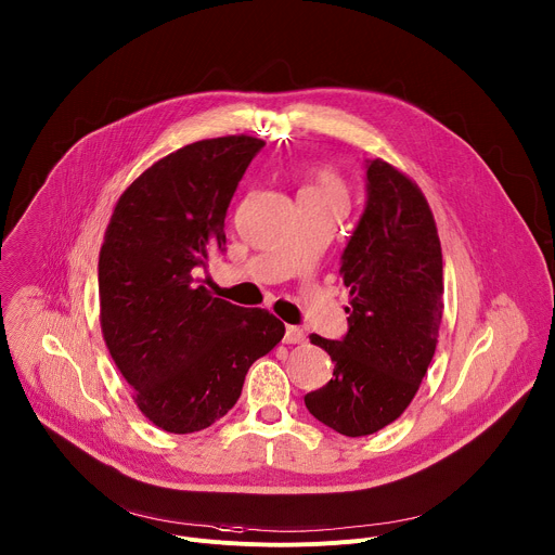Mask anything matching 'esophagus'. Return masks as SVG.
Returning <instances> with one entry per match:
<instances>
[{
	"mask_svg": "<svg viewBox=\"0 0 555 555\" xmlns=\"http://www.w3.org/2000/svg\"><path fill=\"white\" fill-rule=\"evenodd\" d=\"M283 340H285L287 345L304 343V340H306V332L300 330V327H296V325H287V327H285V336H283Z\"/></svg>",
	"mask_w": 555,
	"mask_h": 555,
	"instance_id": "esophagus-1",
	"label": "esophagus"
}]
</instances>
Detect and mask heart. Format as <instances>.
Segmentation results:
<instances>
[{
    "label": "heart",
    "mask_w": 555,
    "mask_h": 555,
    "mask_svg": "<svg viewBox=\"0 0 555 555\" xmlns=\"http://www.w3.org/2000/svg\"><path fill=\"white\" fill-rule=\"evenodd\" d=\"M306 190H312V192H338V194H343L338 179H336L332 172H327V170H323V172L319 175L317 183H314V185H308Z\"/></svg>",
    "instance_id": "b5f03b06"
}]
</instances>
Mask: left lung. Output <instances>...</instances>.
Segmentation results:
<instances>
[{"label": "left lung", "mask_w": 555, "mask_h": 555, "mask_svg": "<svg viewBox=\"0 0 555 555\" xmlns=\"http://www.w3.org/2000/svg\"><path fill=\"white\" fill-rule=\"evenodd\" d=\"M347 334H312L334 374L306 408L343 436H370L408 410L442 321V251L421 188L383 159L365 162V210L340 255Z\"/></svg>", "instance_id": "1"}]
</instances>
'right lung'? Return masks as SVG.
<instances>
[{"label": "right lung", "mask_w": 555, "mask_h": 555, "mask_svg": "<svg viewBox=\"0 0 555 555\" xmlns=\"http://www.w3.org/2000/svg\"><path fill=\"white\" fill-rule=\"evenodd\" d=\"M266 141L183 145L117 201L99 251L102 332L141 414L170 434L223 418L245 374L283 338L268 310L215 298L196 274L225 251V212Z\"/></svg>", "instance_id": "1"}]
</instances>
